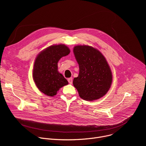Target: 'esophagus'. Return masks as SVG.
Listing matches in <instances>:
<instances>
[{
  "mask_svg": "<svg viewBox=\"0 0 146 146\" xmlns=\"http://www.w3.org/2000/svg\"><path fill=\"white\" fill-rule=\"evenodd\" d=\"M68 82H69V83L70 84H72V83H73V78H72V77L69 78L68 79Z\"/></svg>",
  "mask_w": 146,
  "mask_h": 146,
  "instance_id": "esophagus-1",
  "label": "esophagus"
}]
</instances>
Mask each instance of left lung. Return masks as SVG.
Segmentation results:
<instances>
[{"label":"left lung","mask_w":146,"mask_h":146,"mask_svg":"<svg viewBox=\"0 0 146 146\" xmlns=\"http://www.w3.org/2000/svg\"><path fill=\"white\" fill-rule=\"evenodd\" d=\"M73 52L79 65V74L73 83L82 99H98L109 90L113 80L111 69L102 54L88 46H76Z\"/></svg>","instance_id":"1"}]
</instances>
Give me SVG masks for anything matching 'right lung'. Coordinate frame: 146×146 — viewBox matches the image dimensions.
Masks as SVG:
<instances>
[{"mask_svg": "<svg viewBox=\"0 0 146 146\" xmlns=\"http://www.w3.org/2000/svg\"><path fill=\"white\" fill-rule=\"evenodd\" d=\"M70 52L66 46L60 44L51 46L38 54L34 63L33 78L40 91L53 96L61 87L68 84L67 80L58 71V62Z\"/></svg>", "mask_w": 146, "mask_h": 146, "instance_id": "obj_1", "label": "right lung"}]
</instances>
